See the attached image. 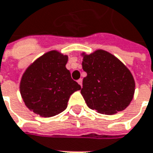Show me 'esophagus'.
<instances>
[{"mask_svg": "<svg viewBox=\"0 0 153 153\" xmlns=\"http://www.w3.org/2000/svg\"><path fill=\"white\" fill-rule=\"evenodd\" d=\"M78 83H79V85H80V86H82V79H79L78 80Z\"/></svg>", "mask_w": 153, "mask_h": 153, "instance_id": "obj_1", "label": "esophagus"}]
</instances>
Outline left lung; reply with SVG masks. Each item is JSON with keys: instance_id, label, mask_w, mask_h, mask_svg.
Wrapping results in <instances>:
<instances>
[{"instance_id": "obj_1", "label": "left lung", "mask_w": 153, "mask_h": 153, "mask_svg": "<svg viewBox=\"0 0 153 153\" xmlns=\"http://www.w3.org/2000/svg\"><path fill=\"white\" fill-rule=\"evenodd\" d=\"M82 56L87 76L83 79L81 94L87 106L108 115L124 110L133 99L135 87L128 68L104 50L89 55L83 52Z\"/></svg>"}]
</instances>
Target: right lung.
Instances as JSON below:
<instances>
[{
    "label": "right lung",
    "mask_w": 153,
    "mask_h": 153,
    "mask_svg": "<svg viewBox=\"0 0 153 153\" xmlns=\"http://www.w3.org/2000/svg\"><path fill=\"white\" fill-rule=\"evenodd\" d=\"M68 59L67 55L51 51L28 67L21 79L20 93L29 110L50 118L66 109L70 96L81 89L66 68Z\"/></svg>",
    "instance_id": "obj_1"
}]
</instances>
